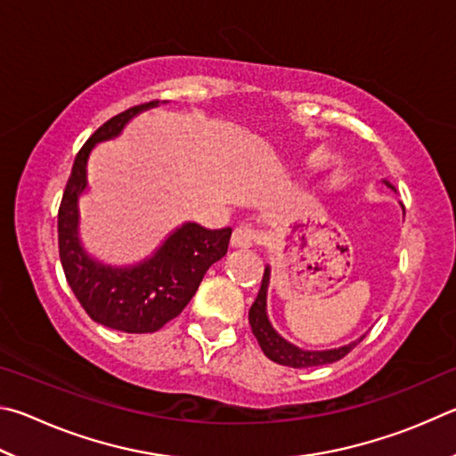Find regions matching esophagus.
I'll return each instance as SVG.
<instances>
[{
	"label": "esophagus",
	"mask_w": 456,
	"mask_h": 456,
	"mask_svg": "<svg viewBox=\"0 0 456 456\" xmlns=\"http://www.w3.org/2000/svg\"><path fill=\"white\" fill-rule=\"evenodd\" d=\"M262 240H265V232H262V230L248 226V224H242V226H238L234 230V234H232L234 248H250V246L262 244Z\"/></svg>",
	"instance_id": "obj_1"
}]
</instances>
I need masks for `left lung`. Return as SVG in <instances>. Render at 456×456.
Listing matches in <instances>:
<instances>
[{
    "instance_id": "left-lung-1",
    "label": "left lung",
    "mask_w": 456,
    "mask_h": 456,
    "mask_svg": "<svg viewBox=\"0 0 456 456\" xmlns=\"http://www.w3.org/2000/svg\"><path fill=\"white\" fill-rule=\"evenodd\" d=\"M385 183L388 188L395 190V186L390 182L385 180ZM268 284H270V266L265 268V276H262L258 297H256V300H254V305L250 306L248 321L252 326V334L256 337L262 353H265L270 361H274L282 366H292V369H310V366L330 364V362L340 361V358H345L350 350H353L358 342L364 338V337H361L358 340L350 342V345H346V346L330 348V350H302L298 346L290 345L289 340H284L281 334L273 329V324H270V321H268V314H266Z\"/></svg>"
}]
</instances>
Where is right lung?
<instances>
[{
	"label": "right lung",
	"mask_w": 456,
	"mask_h": 456,
	"mask_svg": "<svg viewBox=\"0 0 456 456\" xmlns=\"http://www.w3.org/2000/svg\"><path fill=\"white\" fill-rule=\"evenodd\" d=\"M158 103L126 110L90 135L74 159L58 212L60 260L69 289L94 322L132 334L156 332L178 316L196 294L206 270L228 252L232 236V228L208 230L186 222L150 258L122 268L102 265L84 250L77 200L87 188L90 151L95 143L116 138L134 116Z\"/></svg>",
	"instance_id": "right-lung-1"
}]
</instances>
